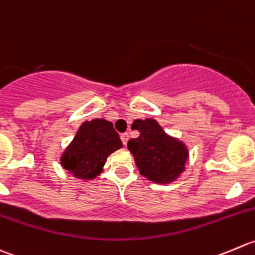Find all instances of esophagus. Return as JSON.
<instances>
[{
  "label": "esophagus",
  "mask_w": 255,
  "mask_h": 255,
  "mask_svg": "<svg viewBox=\"0 0 255 255\" xmlns=\"http://www.w3.org/2000/svg\"><path fill=\"white\" fill-rule=\"evenodd\" d=\"M120 137H122L123 143H124V145L127 146V145H128V132L122 133V136H120Z\"/></svg>",
  "instance_id": "esophagus-1"
}]
</instances>
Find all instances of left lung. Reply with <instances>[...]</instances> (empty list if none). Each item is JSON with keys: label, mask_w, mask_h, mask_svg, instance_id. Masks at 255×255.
<instances>
[{"label": "left lung", "mask_w": 255, "mask_h": 255, "mask_svg": "<svg viewBox=\"0 0 255 255\" xmlns=\"http://www.w3.org/2000/svg\"><path fill=\"white\" fill-rule=\"evenodd\" d=\"M132 128L140 135L128 140V148L141 175L161 185L180 178L190 158L187 145L166 132L155 119H136Z\"/></svg>", "instance_id": "1"}]
</instances>
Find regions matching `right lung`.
I'll list each match as a JSON object with an SVG mask.
<instances>
[{"label":"right lung","mask_w":255,"mask_h":255,"mask_svg":"<svg viewBox=\"0 0 255 255\" xmlns=\"http://www.w3.org/2000/svg\"><path fill=\"white\" fill-rule=\"evenodd\" d=\"M123 147L119 133L110 122H84L60 156V166L74 178L92 181L104 171L108 157Z\"/></svg>","instance_id":"1"}]
</instances>
